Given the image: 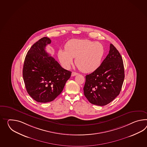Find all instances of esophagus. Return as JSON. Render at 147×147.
<instances>
[{
    "label": "esophagus",
    "mask_w": 147,
    "mask_h": 147,
    "mask_svg": "<svg viewBox=\"0 0 147 147\" xmlns=\"http://www.w3.org/2000/svg\"><path fill=\"white\" fill-rule=\"evenodd\" d=\"M78 74V73H76V72H72L71 75H72V76H74L77 75Z\"/></svg>",
    "instance_id": "1"
}]
</instances>
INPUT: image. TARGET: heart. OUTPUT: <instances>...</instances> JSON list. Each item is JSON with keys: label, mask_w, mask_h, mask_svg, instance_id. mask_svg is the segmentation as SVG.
I'll return each instance as SVG.
<instances>
[{"label": "heart", "mask_w": 147, "mask_h": 147, "mask_svg": "<svg viewBox=\"0 0 147 147\" xmlns=\"http://www.w3.org/2000/svg\"><path fill=\"white\" fill-rule=\"evenodd\" d=\"M104 53L101 43L89 40L72 39L66 44L65 51H58V57L65 68H69L73 63V58H75V64L79 69L89 73L99 67Z\"/></svg>", "instance_id": "obj_1"}]
</instances>
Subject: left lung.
Instances as JSON below:
<instances>
[{
	"label": "left lung",
	"mask_w": 147,
	"mask_h": 147,
	"mask_svg": "<svg viewBox=\"0 0 147 147\" xmlns=\"http://www.w3.org/2000/svg\"><path fill=\"white\" fill-rule=\"evenodd\" d=\"M124 77L122 56L111 44L109 54L100 66L86 75L83 88L84 96L92 104L106 105L119 95Z\"/></svg>",
	"instance_id": "1"
}]
</instances>
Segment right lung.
I'll use <instances>...</instances> for the list:
<instances>
[{
  "label": "right lung",
  "mask_w": 147,
  "mask_h": 147,
  "mask_svg": "<svg viewBox=\"0 0 147 147\" xmlns=\"http://www.w3.org/2000/svg\"><path fill=\"white\" fill-rule=\"evenodd\" d=\"M51 43L47 37L33 44L25 56L23 77L28 93L39 102L54 100L61 94L72 72L62 68L45 50Z\"/></svg>",
  "instance_id": "obj_1"
}]
</instances>
